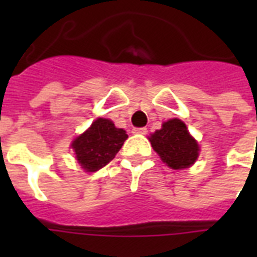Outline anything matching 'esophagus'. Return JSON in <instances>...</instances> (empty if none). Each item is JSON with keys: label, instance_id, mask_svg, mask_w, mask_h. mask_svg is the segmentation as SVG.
Here are the masks:
<instances>
[{"label": "esophagus", "instance_id": "1", "mask_svg": "<svg viewBox=\"0 0 257 257\" xmlns=\"http://www.w3.org/2000/svg\"><path fill=\"white\" fill-rule=\"evenodd\" d=\"M148 132V129L147 128H135L133 129V133H136V135H147Z\"/></svg>", "mask_w": 257, "mask_h": 257}]
</instances>
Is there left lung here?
I'll return each instance as SVG.
<instances>
[{
  "mask_svg": "<svg viewBox=\"0 0 257 257\" xmlns=\"http://www.w3.org/2000/svg\"><path fill=\"white\" fill-rule=\"evenodd\" d=\"M152 148L163 163L172 169H184L195 164L200 152L197 141L188 132L187 125L179 118L163 122L161 129L151 135Z\"/></svg>",
  "mask_w": 257,
  "mask_h": 257,
  "instance_id": "1",
  "label": "left lung"
}]
</instances>
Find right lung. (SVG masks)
<instances>
[{
  "label": "right lung",
  "instance_id": "obj_1",
  "mask_svg": "<svg viewBox=\"0 0 257 257\" xmlns=\"http://www.w3.org/2000/svg\"><path fill=\"white\" fill-rule=\"evenodd\" d=\"M128 135L108 118H97L90 128L72 141L76 160L85 172H96L110 163Z\"/></svg>",
  "mask_w": 257,
  "mask_h": 257
}]
</instances>
